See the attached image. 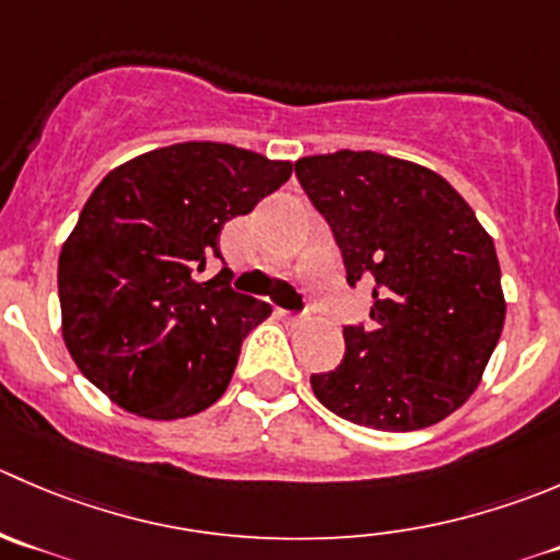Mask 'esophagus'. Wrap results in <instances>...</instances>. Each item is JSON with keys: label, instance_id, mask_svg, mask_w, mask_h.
<instances>
[{"label": "esophagus", "instance_id": "34e87169", "mask_svg": "<svg viewBox=\"0 0 560 560\" xmlns=\"http://www.w3.org/2000/svg\"><path fill=\"white\" fill-rule=\"evenodd\" d=\"M284 319H287V323H292V325H301V323H306V314H292V312H284Z\"/></svg>", "mask_w": 560, "mask_h": 560}]
</instances>
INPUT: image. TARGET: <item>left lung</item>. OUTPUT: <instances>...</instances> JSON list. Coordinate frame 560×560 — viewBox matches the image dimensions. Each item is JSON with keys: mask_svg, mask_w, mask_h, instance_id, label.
Masks as SVG:
<instances>
[{"mask_svg": "<svg viewBox=\"0 0 560 560\" xmlns=\"http://www.w3.org/2000/svg\"><path fill=\"white\" fill-rule=\"evenodd\" d=\"M328 221L347 284H372L345 358L312 374L314 396L345 421L383 432L438 424L468 401L506 317L495 243L470 205L427 166L339 150L295 161Z\"/></svg>", "mask_w": 560, "mask_h": 560, "instance_id": "obj_1", "label": "left lung"}]
</instances>
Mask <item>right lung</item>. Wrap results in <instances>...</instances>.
<instances>
[{"instance_id":"right-lung-1","label":"right lung","mask_w":560,"mask_h":560,"mask_svg":"<svg viewBox=\"0 0 560 560\" xmlns=\"http://www.w3.org/2000/svg\"><path fill=\"white\" fill-rule=\"evenodd\" d=\"M290 161L219 142L153 150L108 172L59 254V306L70 358L122 410L175 421L230 385L243 339L270 314L230 287L221 259L235 215L284 186Z\"/></svg>"}]
</instances>
